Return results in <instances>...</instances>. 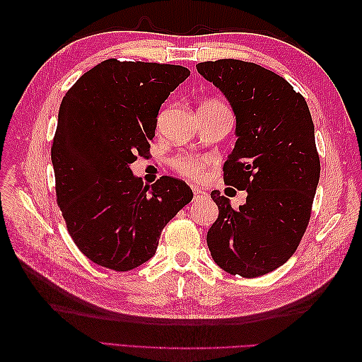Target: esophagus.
Wrapping results in <instances>:
<instances>
[{"label": "esophagus", "mask_w": 362, "mask_h": 362, "mask_svg": "<svg viewBox=\"0 0 362 362\" xmlns=\"http://www.w3.org/2000/svg\"><path fill=\"white\" fill-rule=\"evenodd\" d=\"M192 190H193V198L194 199H199V198H202V196H205V192L199 187H193Z\"/></svg>", "instance_id": "34e87169"}]
</instances>
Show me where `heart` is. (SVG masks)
Here are the masks:
<instances>
[{
  "mask_svg": "<svg viewBox=\"0 0 362 362\" xmlns=\"http://www.w3.org/2000/svg\"><path fill=\"white\" fill-rule=\"evenodd\" d=\"M202 105H222L217 101H206ZM210 164V158L196 156V154H180L172 158V168L177 170L181 177L189 180H202L205 169Z\"/></svg>",
  "mask_w": 362,
  "mask_h": 362,
  "instance_id": "heart-1",
  "label": "heart"
}]
</instances>
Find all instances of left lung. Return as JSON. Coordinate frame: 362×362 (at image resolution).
<instances>
[{
  "mask_svg": "<svg viewBox=\"0 0 362 362\" xmlns=\"http://www.w3.org/2000/svg\"><path fill=\"white\" fill-rule=\"evenodd\" d=\"M196 69L233 107L237 141L223 181L247 192L237 210L211 192L218 216L206 234L208 249L231 275H266L294 254L311 217L320 158L308 104L282 76L255 63L222 59Z\"/></svg>",
  "mask_w": 362,
  "mask_h": 362,
  "instance_id": "obj_1",
  "label": "left lung"
}]
</instances>
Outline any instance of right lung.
<instances>
[{"mask_svg": "<svg viewBox=\"0 0 362 362\" xmlns=\"http://www.w3.org/2000/svg\"><path fill=\"white\" fill-rule=\"evenodd\" d=\"M189 75L178 64L108 59L63 96L51 148L57 204L75 245L98 266L144 264L193 198L181 180L144 185L129 169L151 148L161 104Z\"/></svg>", "mask_w": 362, "mask_h": 362, "instance_id": "1", "label": "right lung"}]
</instances>
